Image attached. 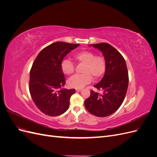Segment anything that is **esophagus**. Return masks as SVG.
<instances>
[{
    "instance_id": "obj_1",
    "label": "esophagus",
    "mask_w": 157,
    "mask_h": 157,
    "mask_svg": "<svg viewBox=\"0 0 157 157\" xmlns=\"http://www.w3.org/2000/svg\"><path fill=\"white\" fill-rule=\"evenodd\" d=\"M81 90V89H76V92H80Z\"/></svg>"
}]
</instances>
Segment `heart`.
I'll return each mask as SVG.
<instances>
[{"instance_id": "1", "label": "heart", "mask_w": 157, "mask_h": 157, "mask_svg": "<svg viewBox=\"0 0 157 157\" xmlns=\"http://www.w3.org/2000/svg\"><path fill=\"white\" fill-rule=\"evenodd\" d=\"M74 59L84 65L81 75H75L68 81L69 86L74 88H82L91 82L92 77L98 79L104 74L106 69L105 59L103 56H95L94 52L82 50L74 55ZM61 71L67 75H71L75 71V65L69 59L65 58L61 62Z\"/></svg>"}]
</instances>
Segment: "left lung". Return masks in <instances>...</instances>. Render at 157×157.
<instances>
[{"mask_svg": "<svg viewBox=\"0 0 157 157\" xmlns=\"http://www.w3.org/2000/svg\"><path fill=\"white\" fill-rule=\"evenodd\" d=\"M90 46L102 52L106 69L102 79L94 86L99 90H103V94L91 90L84 105L92 115L105 117L117 111L124 101L128 86L127 66L120 52L109 44L103 42Z\"/></svg>", "mask_w": 157, "mask_h": 157, "instance_id": "obj_1", "label": "left lung"}]
</instances>
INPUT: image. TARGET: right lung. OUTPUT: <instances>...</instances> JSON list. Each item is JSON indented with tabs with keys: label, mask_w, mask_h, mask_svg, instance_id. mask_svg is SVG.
Instances as JSON below:
<instances>
[{
	"label": "right lung",
	"mask_w": 157,
	"mask_h": 157,
	"mask_svg": "<svg viewBox=\"0 0 157 157\" xmlns=\"http://www.w3.org/2000/svg\"><path fill=\"white\" fill-rule=\"evenodd\" d=\"M80 44L56 42L38 54L29 74V92L36 106L46 115H61L69 107L75 89H64L65 76L61 62Z\"/></svg>",
	"instance_id": "right-lung-1"
}]
</instances>
